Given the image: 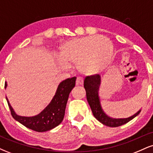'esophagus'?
Here are the masks:
<instances>
[{
	"label": "esophagus",
	"mask_w": 153,
	"mask_h": 153,
	"mask_svg": "<svg viewBox=\"0 0 153 153\" xmlns=\"http://www.w3.org/2000/svg\"><path fill=\"white\" fill-rule=\"evenodd\" d=\"M75 83H76L77 85H82L83 84V79L81 77H78L76 79V82H75Z\"/></svg>",
	"instance_id": "34e87169"
}]
</instances>
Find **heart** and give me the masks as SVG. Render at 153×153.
I'll list each match as a JSON object with an SVG mask.
<instances>
[{
    "label": "heart",
    "instance_id": "b5f03b06",
    "mask_svg": "<svg viewBox=\"0 0 153 153\" xmlns=\"http://www.w3.org/2000/svg\"><path fill=\"white\" fill-rule=\"evenodd\" d=\"M114 47L111 41L103 36H90L73 39L62 45L58 63L64 67L77 64L80 73H98L106 68L111 59Z\"/></svg>",
    "mask_w": 153,
    "mask_h": 153
}]
</instances>
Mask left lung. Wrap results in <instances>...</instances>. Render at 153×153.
I'll list each match as a JSON object with an SVG mask.
<instances>
[{
	"instance_id": "1",
	"label": "left lung",
	"mask_w": 153,
	"mask_h": 153,
	"mask_svg": "<svg viewBox=\"0 0 153 153\" xmlns=\"http://www.w3.org/2000/svg\"><path fill=\"white\" fill-rule=\"evenodd\" d=\"M101 85V75H95L87 76L84 80V88L86 91L87 101L90 105L95 118L104 125L111 127H117L129 122L136 117L141 111L140 109L134 115L127 118H111L103 111L99 97V87Z\"/></svg>"
}]
</instances>
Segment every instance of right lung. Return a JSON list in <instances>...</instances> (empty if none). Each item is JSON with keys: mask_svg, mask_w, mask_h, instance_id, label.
<instances>
[{"mask_svg": "<svg viewBox=\"0 0 153 153\" xmlns=\"http://www.w3.org/2000/svg\"><path fill=\"white\" fill-rule=\"evenodd\" d=\"M75 80L76 77H73L61 82L50 103L39 114L33 117H22L16 114L8 98L6 97L12 117L26 127L39 132L49 131L56 127L64 119L68 97L75 87ZM6 87L7 82H5V88Z\"/></svg>", "mask_w": 153, "mask_h": 153, "instance_id": "right-lung-1", "label": "right lung"}]
</instances>
